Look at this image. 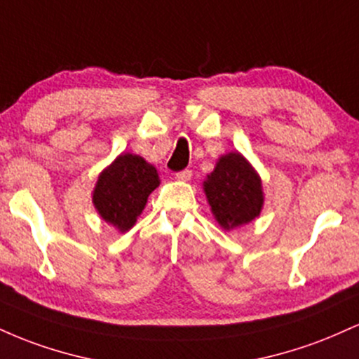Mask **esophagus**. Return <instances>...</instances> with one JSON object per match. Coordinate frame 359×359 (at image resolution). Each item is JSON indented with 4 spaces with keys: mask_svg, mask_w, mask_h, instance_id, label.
<instances>
[{
    "mask_svg": "<svg viewBox=\"0 0 359 359\" xmlns=\"http://www.w3.org/2000/svg\"><path fill=\"white\" fill-rule=\"evenodd\" d=\"M191 177H192V170H189V168H185V170H182V172H177L175 174V179L177 180H191Z\"/></svg>",
    "mask_w": 359,
    "mask_h": 359,
    "instance_id": "34e87169",
    "label": "esophagus"
}]
</instances>
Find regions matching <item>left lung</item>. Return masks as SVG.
I'll return each instance as SVG.
<instances>
[{
    "label": "left lung",
    "mask_w": 359,
    "mask_h": 359,
    "mask_svg": "<svg viewBox=\"0 0 359 359\" xmlns=\"http://www.w3.org/2000/svg\"><path fill=\"white\" fill-rule=\"evenodd\" d=\"M204 191L214 216L224 229L246 224L262 211V182L240 154L221 156L204 182Z\"/></svg>",
    "instance_id": "8db88e82"
}]
</instances>
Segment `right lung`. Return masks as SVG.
Wrapping results in <instances>:
<instances>
[{
  "instance_id": "1",
  "label": "right lung",
  "mask_w": 359,
  "mask_h": 359,
  "mask_svg": "<svg viewBox=\"0 0 359 359\" xmlns=\"http://www.w3.org/2000/svg\"><path fill=\"white\" fill-rule=\"evenodd\" d=\"M158 184L154 165L138 155L123 154L97 179L94 205L102 219L116 226L119 231H128Z\"/></svg>"
}]
</instances>
